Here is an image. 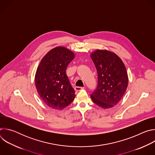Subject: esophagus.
Wrapping results in <instances>:
<instances>
[{"label": "esophagus", "mask_w": 155, "mask_h": 155, "mask_svg": "<svg viewBox=\"0 0 155 155\" xmlns=\"http://www.w3.org/2000/svg\"><path fill=\"white\" fill-rule=\"evenodd\" d=\"M84 89V87H78V86H75L74 90L76 91H79L81 90H83Z\"/></svg>", "instance_id": "obj_1"}]
</instances>
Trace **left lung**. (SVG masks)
I'll return each instance as SVG.
<instances>
[{"label": "left lung", "mask_w": 155, "mask_h": 155, "mask_svg": "<svg viewBox=\"0 0 155 155\" xmlns=\"http://www.w3.org/2000/svg\"><path fill=\"white\" fill-rule=\"evenodd\" d=\"M91 58L97 72V86L91 94L93 102L106 109L116 105L125 93L128 76L125 65L115 53L96 50Z\"/></svg>", "instance_id": "8db88e82"}]
</instances>
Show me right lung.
Returning a JSON list of instances; mask_svg holds the SVG:
<instances>
[{
    "label": "right lung",
    "instance_id": "1",
    "mask_svg": "<svg viewBox=\"0 0 155 155\" xmlns=\"http://www.w3.org/2000/svg\"><path fill=\"white\" fill-rule=\"evenodd\" d=\"M75 58V54L64 47L48 51L37 68L35 83L38 94L49 107L62 110L71 104L75 91L66 75L65 70Z\"/></svg>",
    "mask_w": 155,
    "mask_h": 155
}]
</instances>
